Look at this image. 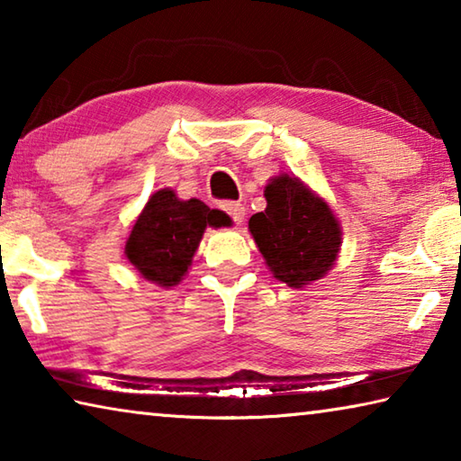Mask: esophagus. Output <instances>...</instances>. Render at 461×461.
Segmentation results:
<instances>
[{
	"mask_svg": "<svg viewBox=\"0 0 461 461\" xmlns=\"http://www.w3.org/2000/svg\"><path fill=\"white\" fill-rule=\"evenodd\" d=\"M221 209H223V212L228 213L236 223L244 221L246 207L241 205V203H238V201H223V203H221Z\"/></svg>",
	"mask_w": 461,
	"mask_h": 461,
	"instance_id": "34e87169",
	"label": "esophagus"
}]
</instances>
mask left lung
I'll use <instances>...</instances> for the list:
<instances>
[{
    "label": "left lung",
    "mask_w": 461,
    "mask_h": 461,
    "mask_svg": "<svg viewBox=\"0 0 461 461\" xmlns=\"http://www.w3.org/2000/svg\"><path fill=\"white\" fill-rule=\"evenodd\" d=\"M264 197L267 209L248 225L272 275L293 288L327 275L341 246L330 205L288 175L272 178Z\"/></svg>",
    "instance_id": "8db88e82"
}]
</instances>
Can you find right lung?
I'll use <instances>...</instances> for the list:
<instances>
[{
  "instance_id": "1",
  "label": "right lung",
  "mask_w": 461,
  "mask_h": 461,
  "mask_svg": "<svg viewBox=\"0 0 461 461\" xmlns=\"http://www.w3.org/2000/svg\"><path fill=\"white\" fill-rule=\"evenodd\" d=\"M230 223L228 215L209 209L203 201H181L170 189H162L152 194L131 228L126 256L144 278L175 286L189 270L207 225L221 228Z\"/></svg>"
}]
</instances>
